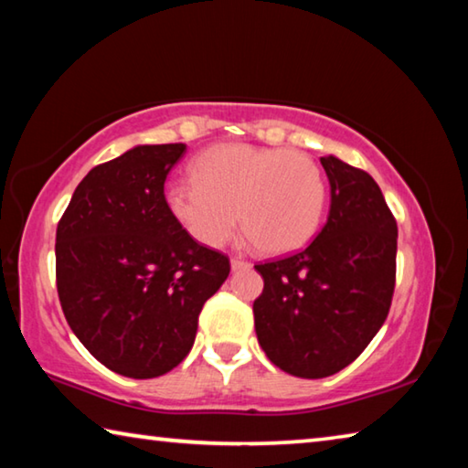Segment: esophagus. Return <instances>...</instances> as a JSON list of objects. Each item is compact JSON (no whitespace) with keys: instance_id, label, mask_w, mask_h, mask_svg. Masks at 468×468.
I'll return each mask as SVG.
<instances>
[{"instance_id":"obj_1","label":"esophagus","mask_w":468,"mask_h":468,"mask_svg":"<svg viewBox=\"0 0 468 468\" xmlns=\"http://www.w3.org/2000/svg\"><path fill=\"white\" fill-rule=\"evenodd\" d=\"M231 268L237 272V271H248V268H251V264L248 262V260H241V258H233L231 260Z\"/></svg>"}]
</instances>
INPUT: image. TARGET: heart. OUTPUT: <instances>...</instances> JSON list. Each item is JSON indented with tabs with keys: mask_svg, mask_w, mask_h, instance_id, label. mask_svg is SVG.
<instances>
[{
	"mask_svg": "<svg viewBox=\"0 0 468 468\" xmlns=\"http://www.w3.org/2000/svg\"><path fill=\"white\" fill-rule=\"evenodd\" d=\"M196 179H176L165 200L177 223L208 248L239 227L266 253H289L312 241L326 208V177L297 150L218 144L194 163Z\"/></svg>",
	"mask_w": 468,
	"mask_h": 468,
	"instance_id": "b5f03b06",
	"label": "heart"
}]
</instances>
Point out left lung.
<instances>
[{"label": "left lung", "instance_id": "left-lung-1", "mask_svg": "<svg viewBox=\"0 0 468 468\" xmlns=\"http://www.w3.org/2000/svg\"><path fill=\"white\" fill-rule=\"evenodd\" d=\"M330 181L326 225L305 250L256 264L258 343L276 367L318 379L366 351L390 312L399 229L369 173L320 158Z\"/></svg>", "mask_w": 468, "mask_h": 468}]
</instances>
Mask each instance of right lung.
<instances>
[{
    "label": "right lung",
    "mask_w": 468,
    "mask_h": 468,
    "mask_svg": "<svg viewBox=\"0 0 468 468\" xmlns=\"http://www.w3.org/2000/svg\"><path fill=\"white\" fill-rule=\"evenodd\" d=\"M186 144H146L89 171L59 218L55 279L63 315L94 359L148 379L194 345L206 299L231 272L197 243L165 200Z\"/></svg>",
    "instance_id": "add662e5"
}]
</instances>
